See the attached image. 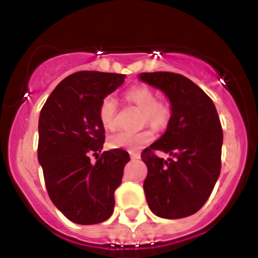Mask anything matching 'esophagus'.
Wrapping results in <instances>:
<instances>
[{"label":"esophagus","mask_w":258,"mask_h":258,"mask_svg":"<svg viewBox=\"0 0 258 258\" xmlns=\"http://www.w3.org/2000/svg\"><path fill=\"white\" fill-rule=\"evenodd\" d=\"M130 156H131V160H139L140 158V153H135V152H131Z\"/></svg>","instance_id":"1"}]
</instances>
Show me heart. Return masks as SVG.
<instances>
[{
	"label": "heart",
	"instance_id": "1",
	"mask_svg": "<svg viewBox=\"0 0 258 258\" xmlns=\"http://www.w3.org/2000/svg\"><path fill=\"white\" fill-rule=\"evenodd\" d=\"M126 100L143 111V119L154 128H163L170 119V106L166 102L156 101V95L147 87L138 86L126 92ZM98 118L107 130L114 128L116 118V101L113 96H106L98 107ZM154 134L151 130L140 132H118L109 138L107 143L115 149L138 152L152 142Z\"/></svg>",
	"mask_w": 258,
	"mask_h": 258
}]
</instances>
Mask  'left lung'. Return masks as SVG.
Masks as SVG:
<instances>
[{"mask_svg": "<svg viewBox=\"0 0 258 258\" xmlns=\"http://www.w3.org/2000/svg\"><path fill=\"white\" fill-rule=\"evenodd\" d=\"M139 79L165 93L171 115L167 128L142 160L148 167V207L161 218L192 216L207 203L221 172L223 132L216 106L192 80L174 73H142ZM161 150L172 159L155 156Z\"/></svg>", "mask_w": 258, "mask_h": 258, "instance_id": "left-lung-1", "label": "left lung"}]
</instances>
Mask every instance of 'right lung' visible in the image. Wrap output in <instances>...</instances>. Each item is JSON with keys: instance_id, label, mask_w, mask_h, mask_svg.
<instances>
[{"instance_id": "add662e5", "label": "right lung", "mask_w": 258, "mask_h": 258, "mask_svg": "<svg viewBox=\"0 0 258 258\" xmlns=\"http://www.w3.org/2000/svg\"><path fill=\"white\" fill-rule=\"evenodd\" d=\"M122 74L79 71L51 92L39 118L37 158L51 203L78 225H95L113 214L114 192L122 183L130 154H102L105 128L101 101L124 82ZM96 156L92 163L89 156Z\"/></svg>"}]
</instances>
